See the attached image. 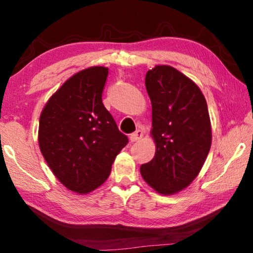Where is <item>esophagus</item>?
Here are the masks:
<instances>
[{
  "label": "esophagus",
  "instance_id": "1",
  "mask_svg": "<svg viewBox=\"0 0 253 253\" xmlns=\"http://www.w3.org/2000/svg\"><path fill=\"white\" fill-rule=\"evenodd\" d=\"M143 131L142 130H136L135 132H132V134L129 136V138H130V142H137V140H139L140 138H142L143 137Z\"/></svg>",
  "mask_w": 253,
  "mask_h": 253
}]
</instances>
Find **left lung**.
I'll return each instance as SVG.
<instances>
[{"mask_svg": "<svg viewBox=\"0 0 253 253\" xmlns=\"http://www.w3.org/2000/svg\"><path fill=\"white\" fill-rule=\"evenodd\" d=\"M152 137L156 153L140 166L143 178L161 194L182 191L198 176L211 147L208 105L193 81L169 66L147 71Z\"/></svg>", "mask_w": 253, "mask_h": 253, "instance_id": "8db88e82", "label": "left lung"}]
</instances>
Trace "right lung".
Wrapping results in <instances>:
<instances>
[{
	"instance_id": "add662e5",
	"label": "right lung",
	"mask_w": 253,
	"mask_h": 253,
	"mask_svg": "<svg viewBox=\"0 0 253 253\" xmlns=\"http://www.w3.org/2000/svg\"><path fill=\"white\" fill-rule=\"evenodd\" d=\"M108 68L91 67L68 79L40 116L42 155L70 191L89 193L108 178L128 138L102 104Z\"/></svg>"
}]
</instances>
